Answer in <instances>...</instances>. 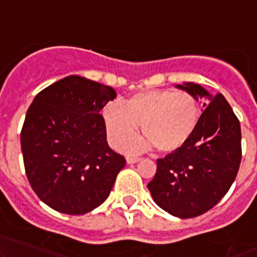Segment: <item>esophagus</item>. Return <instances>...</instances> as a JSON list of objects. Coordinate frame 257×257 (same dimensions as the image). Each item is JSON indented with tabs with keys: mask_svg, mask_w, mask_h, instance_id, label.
I'll return each instance as SVG.
<instances>
[{
	"mask_svg": "<svg viewBox=\"0 0 257 257\" xmlns=\"http://www.w3.org/2000/svg\"><path fill=\"white\" fill-rule=\"evenodd\" d=\"M142 160V158H139V157H128L126 158V163H128V164H134V163H138V162H141Z\"/></svg>",
	"mask_w": 257,
	"mask_h": 257,
	"instance_id": "obj_1",
	"label": "esophagus"
}]
</instances>
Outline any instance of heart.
Wrapping results in <instances>:
<instances>
[{"label":"heart","instance_id":"heart-1","mask_svg":"<svg viewBox=\"0 0 257 257\" xmlns=\"http://www.w3.org/2000/svg\"><path fill=\"white\" fill-rule=\"evenodd\" d=\"M108 142L119 147L133 138L141 125L144 138L124 144L129 153L155 147L159 153L183 148L200 121V107L193 94L169 89H148L133 93L123 103H109L103 109Z\"/></svg>","mask_w":257,"mask_h":257}]
</instances>
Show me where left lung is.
Instances as JSON below:
<instances>
[{
  "label": "left lung",
  "mask_w": 257,
  "mask_h": 257,
  "mask_svg": "<svg viewBox=\"0 0 257 257\" xmlns=\"http://www.w3.org/2000/svg\"><path fill=\"white\" fill-rule=\"evenodd\" d=\"M178 88L196 99L205 98V109L188 143L157 160L148 189L158 206L190 219L214 208L234 183L241 163V128L222 94H209L194 83Z\"/></svg>",
  "instance_id": "left-lung-1"
}]
</instances>
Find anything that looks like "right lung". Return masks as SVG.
I'll use <instances>...</instances> for the list:
<instances>
[{
  "mask_svg": "<svg viewBox=\"0 0 257 257\" xmlns=\"http://www.w3.org/2000/svg\"><path fill=\"white\" fill-rule=\"evenodd\" d=\"M115 90L69 76L33 99L21 131L26 175L38 198L56 211L83 215L98 208L125 165L107 143L102 108Z\"/></svg>",
  "mask_w": 257,
  "mask_h": 257,
  "instance_id": "1",
  "label": "right lung"
}]
</instances>
